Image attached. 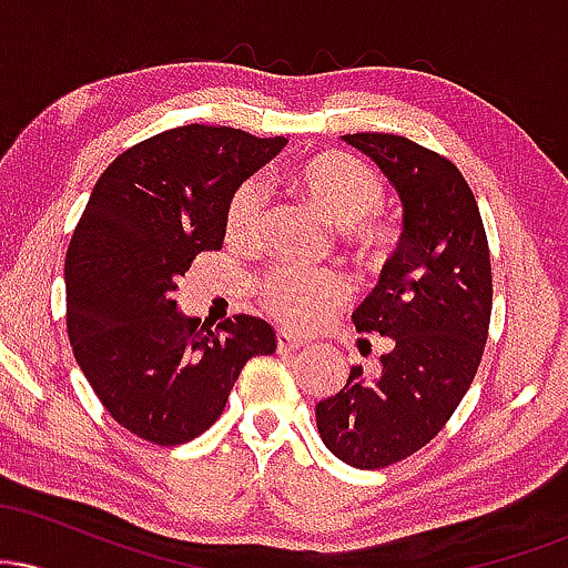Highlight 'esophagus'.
Instances as JSON below:
<instances>
[{
    "instance_id": "34e87169",
    "label": "esophagus",
    "mask_w": 568,
    "mask_h": 568,
    "mask_svg": "<svg viewBox=\"0 0 568 568\" xmlns=\"http://www.w3.org/2000/svg\"><path fill=\"white\" fill-rule=\"evenodd\" d=\"M275 338H277V352H291V349L304 347V338L293 336V334H288V331H277Z\"/></svg>"
}]
</instances>
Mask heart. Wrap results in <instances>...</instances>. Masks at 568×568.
Instances as JSON below:
<instances>
[{
  "label": "heart",
  "mask_w": 568,
  "mask_h": 568,
  "mask_svg": "<svg viewBox=\"0 0 568 568\" xmlns=\"http://www.w3.org/2000/svg\"><path fill=\"white\" fill-rule=\"evenodd\" d=\"M288 186L306 205L323 213L331 224L344 226V243L357 258H374L395 240V226L379 211L384 200L382 175L347 152H323L291 168ZM262 186L247 181L232 194L226 205V234L232 243H258L264 232ZM347 285L336 272L293 270L277 266L258 283L264 310L277 321L298 325L317 323L344 302Z\"/></svg>",
  "instance_id": "obj_1"
}]
</instances>
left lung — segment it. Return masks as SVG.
Instances as JSON below:
<instances>
[{
  "label": "left lung",
  "mask_w": 568,
  "mask_h": 568,
  "mask_svg": "<svg viewBox=\"0 0 568 568\" xmlns=\"http://www.w3.org/2000/svg\"><path fill=\"white\" fill-rule=\"evenodd\" d=\"M344 141L393 181L403 234L379 285L352 315L363 334L389 336L379 374L352 366L315 416L338 459L379 470L427 446L470 389L491 323V256L478 202L452 160L406 135Z\"/></svg>",
  "instance_id": "obj_1"
}]
</instances>
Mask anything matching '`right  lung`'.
I'll return each instance as SVG.
<instances>
[{
    "instance_id": "obj_1",
    "label": "right lung",
    "mask_w": 568,
    "mask_h": 568,
    "mask_svg": "<svg viewBox=\"0 0 568 568\" xmlns=\"http://www.w3.org/2000/svg\"><path fill=\"white\" fill-rule=\"evenodd\" d=\"M226 125H184L125 149L84 205L67 251V328L114 422L158 446L205 433L272 325L234 315L207 328L175 310L202 251L224 245L234 189L285 146Z\"/></svg>"
}]
</instances>
